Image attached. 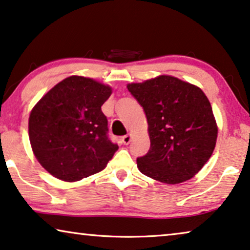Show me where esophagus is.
<instances>
[{"instance_id": "obj_1", "label": "esophagus", "mask_w": 250, "mask_h": 250, "mask_svg": "<svg viewBox=\"0 0 250 250\" xmlns=\"http://www.w3.org/2000/svg\"><path fill=\"white\" fill-rule=\"evenodd\" d=\"M132 140V136L129 135V134H126V135H124L122 137V142L125 144V146H127V144H129V142H131Z\"/></svg>"}]
</instances>
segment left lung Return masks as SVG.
Instances as JSON below:
<instances>
[{"label":"left lung","instance_id":"8db88e82","mask_svg":"<svg viewBox=\"0 0 250 250\" xmlns=\"http://www.w3.org/2000/svg\"><path fill=\"white\" fill-rule=\"evenodd\" d=\"M147 119L150 150L137 158L143 175L165 184L193 178L215 147L218 126L198 86L170 75L127 84Z\"/></svg>","mask_w":250,"mask_h":250}]
</instances>
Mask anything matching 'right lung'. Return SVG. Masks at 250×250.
I'll return each mask as SVG.
<instances>
[{
  "label": "right lung",
  "instance_id": "obj_1",
  "mask_svg": "<svg viewBox=\"0 0 250 250\" xmlns=\"http://www.w3.org/2000/svg\"><path fill=\"white\" fill-rule=\"evenodd\" d=\"M111 88L72 75L49 90L32 108L29 140L42 167L64 182H78L104 169L118 150L108 137L101 106Z\"/></svg>",
  "mask_w": 250,
  "mask_h": 250
}]
</instances>
